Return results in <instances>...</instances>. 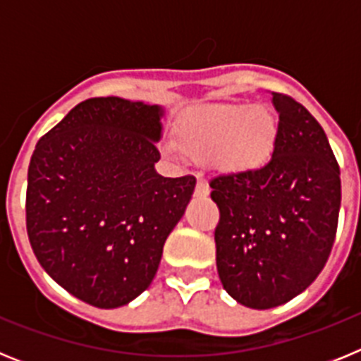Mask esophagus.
Masks as SVG:
<instances>
[{
    "mask_svg": "<svg viewBox=\"0 0 361 361\" xmlns=\"http://www.w3.org/2000/svg\"><path fill=\"white\" fill-rule=\"evenodd\" d=\"M208 195H209L208 183H206L204 178H199V183H197L195 186V197H200V199H202V197H208Z\"/></svg>",
    "mask_w": 361,
    "mask_h": 361,
    "instance_id": "esophagus-1",
    "label": "esophagus"
}]
</instances>
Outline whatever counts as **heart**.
Wrapping results in <instances>:
<instances>
[{
	"instance_id": "heart-1",
	"label": "heart",
	"mask_w": 361,
	"mask_h": 361,
	"mask_svg": "<svg viewBox=\"0 0 361 361\" xmlns=\"http://www.w3.org/2000/svg\"><path fill=\"white\" fill-rule=\"evenodd\" d=\"M276 133L275 116L262 104H213L184 114L175 124V146L166 149L224 173H253L273 155Z\"/></svg>"
}]
</instances>
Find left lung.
Instances as JSON below:
<instances>
[{
	"label": "left lung",
	"mask_w": 361,
	"mask_h": 361,
	"mask_svg": "<svg viewBox=\"0 0 361 361\" xmlns=\"http://www.w3.org/2000/svg\"><path fill=\"white\" fill-rule=\"evenodd\" d=\"M279 133L269 162L253 173L212 178L219 206L216 271L229 296L251 309L295 298L324 269L342 202L340 166L305 106L273 92Z\"/></svg>",
	"instance_id": "1"
}]
</instances>
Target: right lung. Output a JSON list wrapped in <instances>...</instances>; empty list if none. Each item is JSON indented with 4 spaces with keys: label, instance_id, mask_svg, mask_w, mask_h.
<instances>
[{
    "label": "right lung",
    "instance_id": "obj_1",
    "mask_svg": "<svg viewBox=\"0 0 361 361\" xmlns=\"http://www.w3.org/2000/svg\"><path fill=\"white\" fill-rule=\"evenodd\" d=\"M161 117L157 104L86 99L32 153V251L63 289L94 307H121L148 289L195 190L193 175L155 171Z\"/></svg>",
    "mask_w": 361,
    "mask_h": 361
}]
</instances>
